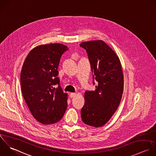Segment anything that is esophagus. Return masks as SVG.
<instances>
[{
	"mask_svg": "<svg viewBox=\"0 0 156 156\" xmlns=\"http://www.w3.org/2000/svg\"><path fill=\"white\" fill-rule=\"evenodd\" d=\"M75 95H76V94H75V93H71V94H70V98H73L74 97H75Z\"/></svg>",
	"mask_w": 156,
	"mask_h": 156,
	"instance_id": "1",
	"label": "esophagus"
}]
</instances>
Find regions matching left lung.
I'll return each instance as SVG.
<instances>
[{
  "label": "left lung",
  "instance_id": "left-lung-1",
  "mask_svg": "<svg viewBox=\"0 0 156 156\" xmlns=\"http://www.w3.org/2000/svg\"><path fill=\"white\" fill-rule=\"evenodd\" d=\"M80 47L88 55L94 73L95 90L85 92L81 111L83 122L89 126L105 125L117 111L123 92V74L119 56L104 41L84 42Z\"/></svg>",
  "mask_w": 156,
  "mask_h": 156
}]
</instances>
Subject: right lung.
I'll list each match as a JSON object with an SVG mask.
<instances>
[{
    "label": "right lung",
    "instance_id": "1",
    "mask_svg": "<svg viewBox=\"0 0 156 156\" xmlns=\"http://www.w3.org/2000/svg\"><path fill=\"white\" fill-rule=\"evenodd\" d=\"M67 50L61 44L36 47L28 54L21 70L23 98L34 118L44 125L59 122L67 109V94L57 76L61 57Z\"/></svg>",
    "mask_w": 156,
    "mask_h": 156
}]
</instances>
